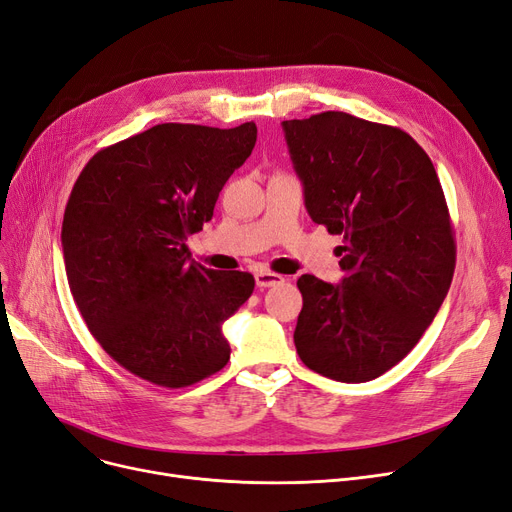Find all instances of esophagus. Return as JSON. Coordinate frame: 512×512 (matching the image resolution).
Wrapping results in <instances>:
<instances>
[{"instance_id": "obj_1", "label": "esophagus", "mask_w": 512, "mask_h": 512, "mask_svg": "<svg viewBox=\"0 0 512 512\" xmlns=\"http://www.w3.org/2000/svg\"><path fill=\"white\" fill-rule=\"evenodd\" d=\"M254 277H256V285H258L260 290L273 288V285H279V283H283V281H285L281 275L271 273V271H258Z\"/></svg>"}]
</instances>
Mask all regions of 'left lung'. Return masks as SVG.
Segmentation results:
<instances>
[{
  "mask_svg": "<svg viewBox=\"0 0 512 512\" xmlns=\"http://www.w3.org/2000/svg\"><path fill=\"white\" fill-rule=\"evenodd\" d=\"M281 126L306 212L342 235L344 279H298L296 351L321 376L374 380L414 349L452 285L456 243L441 182L399 128L342 111Z\"/></svg>",
  "mask_w": 512,
  "mask_h": 512,
  "instance_id": "8db88e82",
  "label": "left lung"
}]
</instances>
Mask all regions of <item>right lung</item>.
Wrapping results in <instances>:
<instances>
[{"mask_svg":"<svg viewBox=\"0 0 512 512\" xmlns=\"http://www.w3.org/2000/svg\"><path fill=\"white\" fill-rule=\"evenodd\" d=\"M256 134L254 121L159 124L98 151L75 180L60 233L73 300L102 349L142 380L191 386L231 357L222 323L254 277L201 267L187 239L212 220Z\"/></svg>","mask_w":512,"mask_h":512,"instance_id":"add662e5","label":"right lung"}]
</instances>
